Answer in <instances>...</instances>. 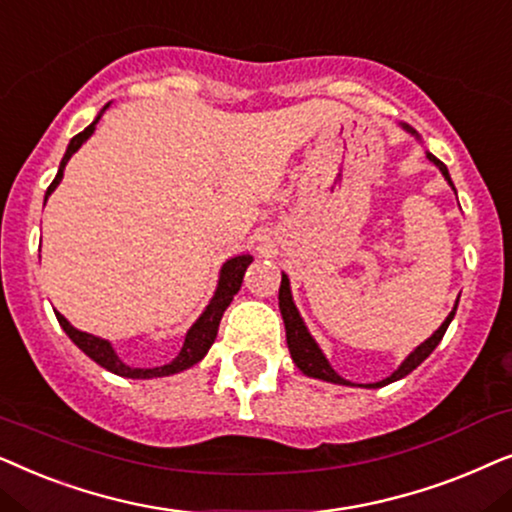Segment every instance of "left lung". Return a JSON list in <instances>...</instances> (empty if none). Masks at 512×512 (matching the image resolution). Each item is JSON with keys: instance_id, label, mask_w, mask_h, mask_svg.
<instances>
[{"instance_id": "8db88e82", "label": "left lung", "mask_w": 512, "mask_h": 512, "mask_svg": "<svg viewBox=\"0 0 512 512\" xmlns=\"http://www.w3.org/2000/svg\"><path fill=\"white\" fill-rule=\"evenodd\" d=\"M405 128H407V131H412L410 126H405ZM428 159H431L435 166L442 170V175H445L449 185H452V177H449V170H447L445 163H442L438 156H433V154H428ZM452 189H454V185H452ZM456 304H459V302H456ZM278 306H281V313H283L285 339H288L290 356H292V360H295V365L299 367V370H302L306 377H316V379H323V381H332V384H349V381L342 379L335 370H332L330 363H327L323 353H320L318 344L313 342V337L309 335V330H306L304 320L299 318V311H297V306H295V302H292V295H290V281H288V276H285V274L281 278V290H278ZM454 311H456V306H454ZM454 311L449 313L445 323L440 325V330H435V335L431 339H426L424 344L417 346V349H414L410 356H407L405 363L400 365L398 370L391 374V377H386L384 381H377V384H370V388L386 386V384H391V381H398V379L407 377V374H410L412 370H417V367L424 363L428 356H431L435 346L440 344V339L445 337L447 327H449V323H452V318H454Z\"/></svg>"}]
</instances>
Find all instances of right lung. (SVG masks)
I'll list each match as a JSON object with an SVG mask.
<instances>
[{
	"label": "right lung",
	"mask_w": 512,
	"mask_h": 512,
	"mask_svg": "<svg viewBox=\"0 0 512 512\" xmlns=\"http://www.w3.org/2000/svg\"><path fill=\"white\" fill-rule=\"evenodd\" d=\"M100 119V117H98ZM98 119L93 121L91 126L84 128V131L74 135L70 140V147H67V152L63 156V161H60V168H58V175L56 180L51 182L49 189H46V199H49L53 189L60 185V180H63V170L67 166V161H70V156L77 152V149L84 145V142L91 138L93 131H95V124H98ZM252 262V255H238V257H231V260L224 264L222 271H220V283H217V292L215 297L210 299L208 309L203 311V316L196 320L192 325V330L187 332L185 337V344H182V351L177 353V356L170 360L168 365H161V367H149V370H142V367H131L126 365L124 360H121L117 353H114L112 344L107 342V339H100V337H93V335H86V332L77 330V327H72L67 323L65 316H60L56 311V318L63 330L67 332V337L72 339L74 344L79 346L81 351L86 353L88 358H93L95 363L105 367V370L119 374V377H128V379H149V377H166V374H175V372H182L187 370V367H192L199 363V360L206 356L210 346H213L215 337H217V327H220V320H222V313L227 311V306L231 304V299L238 290H241V283H243V274L245 269H248V264Z\"/></svg>",
	"instance_id": "1"
}]
</instances>
